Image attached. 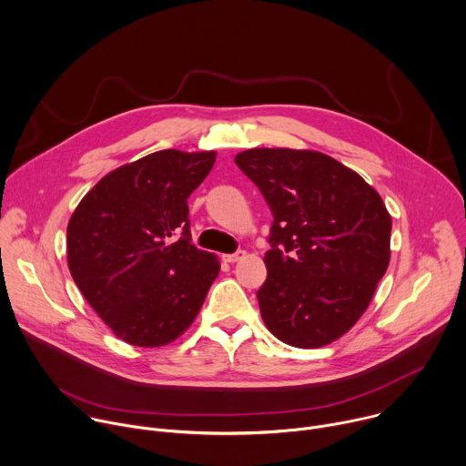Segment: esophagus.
Here are the masks:
<instances>
[{
	"label": "esophagus",
	"instance_id": "1",
	"mask_svg": "<svg viewBox=\"0 0 466 466\" xmlns=\"http://www.w3.org/2000/svg\"><path fill=\"white\" fill-rule=\"evenodd\" d=\"M244 257H246V251H244V249H237L235 253L224 255V260H226V262H237V260H240V258H244Z\"/></svg>",
	"mask_w": 466,
	"mask_h": 466
}]
</instances>
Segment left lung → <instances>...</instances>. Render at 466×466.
Listing matches in <instances>:
<instances>
[{
  "label": "left lung",
  "instance_id": "8db88e82",
  "mask_svg": "<svg viewBox=\"0 0 466 466\" xmlns=\"http://www.w3.org/2000/svg\"><path fill=\"white\" fill-rule=\"evenodd\" d=\"M235 163L273 215L262 319L281 341L314 349L365 312L390 264L391 217L360 174L312 150L251 148Z\"/></svg>",
  "mask_w": 466,
  "mask_h": 466
}]
</instances>
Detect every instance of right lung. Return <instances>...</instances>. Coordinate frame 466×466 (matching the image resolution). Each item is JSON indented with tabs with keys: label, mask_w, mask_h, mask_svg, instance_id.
Listing matches in <instances>:
<instances>
[{
	"label": "right lung",
	"mask_w": 466,
	"mask_h": 466,
	"mask_svg": "<svg viewBox=\"0 0 466 466\" xmlns=\"http://www.w3.org/2000/svg\"><path fill=\"white\" fill-rule=\"evenodd\" d=\"M215 152L159 150L105 176L67 224L73 281L117 338L159 347L193 323L220 271L191 240L187 198Z\"/></svg>",
	"instance_id": "right-lung-1"
}]
</instances>
